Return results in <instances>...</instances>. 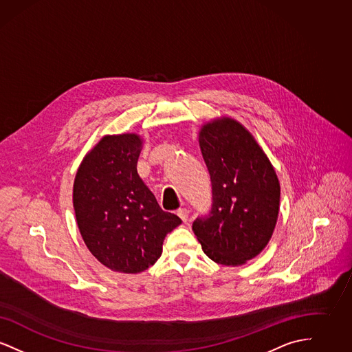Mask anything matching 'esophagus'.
Wrapping results in <instances>:
<instances>
[{"label": "esophagus", "instance_id": "34e87169", "mask_svg": "<svg viewBox=\"0 0 352 352\" xmlns=\"http://www.w3.org/2000/svg\"><path fill=\"white\" fill-rule=\"evenodd\" d=\"M177 215L182 219L184 223H186V221L188 220V210H187V208H179V210L177 211Z\"/></svg>", "mask_w": 352, "mask_h": 352}]
</instances>
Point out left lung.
<instances>
[{
	"label": "left lung",
	"mask_w": 352,
	"mask_h": 352,
	"mask_svg": "<svg viewBox=\"0 0 352 352\" xmlns=\"http://www.w3.org/2000/svg\"><path fill=\"white\" fill-rule=\"evenodd\" d=\"M212 203L192 223L203 252L221 265H241L263 251L280 210L276 171L254 138L231 118L199 133Z\"/></svg>",
	"instance_id": "obj_1"
}]
</instances>
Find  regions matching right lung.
Segmentation results:
<instances>
[{
  "mask_svg": "<svg viewBox=\"0 0 352 352\" xmlns=\"http://www.w3.org/2000/svg\"><path fill=\"white\" fill-rule=\"evenodd\" d=\"M137 134L107 135L76 173L74 208L91 253L107 268L138 273L162 253L168 232L182 220L165 212L137 174Z\"/></svg>",
  "mask_w": 352,
  "mask_h": 352,
  "instance_id": "add662e5",
  "label": "right lung"
}]
</instances>
